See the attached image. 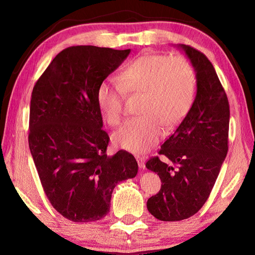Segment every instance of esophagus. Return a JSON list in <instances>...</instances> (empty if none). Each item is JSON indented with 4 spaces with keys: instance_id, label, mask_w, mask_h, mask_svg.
<instances>
[{
    "instance_id": "34e87169",
    "label": "esophagus",
    "mask_w": 255,
    "mask_h": 255,
    "mask_svg": "<svg viewBox=\"0 0 255 255\" xmlns=\"http://www.w3.org/2000/svg\"><path fill=\"white\" fill-rule=\"evenodd\" d=\"M137 161H138V165L140 169H144V159L140 158V156H137Z\"/></svg>"
}]
</instances>
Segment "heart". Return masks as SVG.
Wrapping results in <instances>:
<instances>
[{
    "mask_svg": "<svg viewBox=\"0 0 255 255\" xmlns=\"http://www.w3.org/2000/svg\"><path fill=\"white\" fill-rule=\"evenodd\" d=\"M196 79L185 58L144 53L125 66L117 80L107 79L99 85L96 101L110 126L121 124L125 97L141 94L138 113L114 134L117 147L143 153L163 133L186 115L195 96Z\"/></svg>",
    "mask_w": 255,
    "mask_h": 255,
    "instance_id": "1",
    "label": "heart"
}]
</instances>
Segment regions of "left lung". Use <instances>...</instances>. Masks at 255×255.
<instances>
[{
	"mask_svg": "<svg viewBox=\"0 0 255 255\" xmlns=\"http://www.w3.org/2000/svg\"><path fill=\"white\" fill-rule=\"evenodd\" d=\"M196 72L197 93L175 132L161 145L147 169L158 173L161 189L147 202L149 213L162 221H180L195 215L208 199L228 152V97L203 52L180 45Z\"/></svg>",
	"mask_w": 255,
	"mask_h": 255,
	"instance_id": "left-lung-1",
	"label": "left lung"
}]
</instances>
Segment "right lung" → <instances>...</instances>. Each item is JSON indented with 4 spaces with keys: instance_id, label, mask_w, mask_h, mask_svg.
I'll return each instance as SVG.
<instances>
[{
    "instance_id": "add662e5",
    "label": "right lung",
    "mask_w": 255,
    "mask_h": 255,
    "mask_svg": "<svg viewBox=\"0 0 255 255\" xmlns=\"http://www.w3.org/2000/svg\"><path fill=\"white\" fill-rule=\"evenodd\" d=\"M130 49L72 46L59 52L32 89L28 142L42 188L73 223L104 218L117 183L137 175L131 153L107 155L99 85Z\"/></svg>"
}]
</instances>
